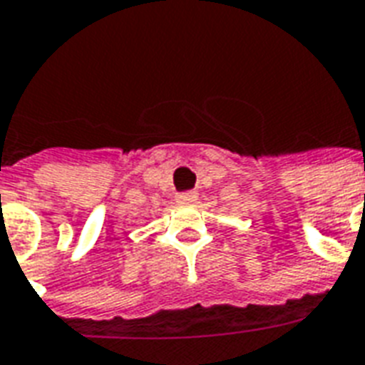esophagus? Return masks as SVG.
Returning a JSON list of instances; mask_svg holds the SVG:
<instances>
[{"label":"esophagus","mask_w":365,"mask_h":365,"mask_svg":"<svg viewBox=\"0 0 365 365\" xmlns=\"http://www.w3.org/2000/svg\"><path fill=\"white\" fill-rule=\"evenodd\" d=\"M196 200H198V194L192 192V190L177 194V202H180V204H192V202H196Z\"/></svg>","instance_id":"obj_1"}]
</instances>
